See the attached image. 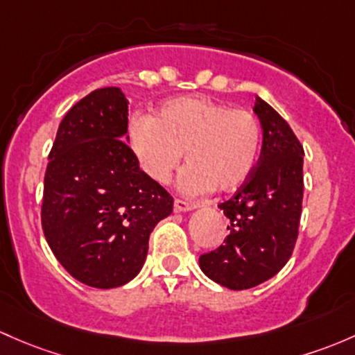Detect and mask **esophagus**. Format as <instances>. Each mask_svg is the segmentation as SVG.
<instances>
[{
	"label": "esophagus",
	"mask_w": 355,
	"mask_h": 355,
	"mask_svg": "<svg viewBox=\"0 0 355 355\" xmlns=\"http://www.w3.org/2000/svg\"><path fill=\"white\" fill-rule=\"evenodd\" d=\"M173 207H175V211L184 212V211H192V209H196L197 204L196 202H187V200H182V199H175Z\"/></svg>",
	"instance_id": "esophagus-1"
}]
</instances>
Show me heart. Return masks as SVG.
<instances>
[{
  "label": "heart",
  "instance_id": "obj_1",
  "mask_svg": "<svg viewBox=\"0 0 355 355\" xmlns=\"http://www.w3.org/2000/svg\"><path fill=\"white\" fill-rule=\"evenodd\" d=\"M130 146L149 178L166 184L185 153L180 185L187 193L233 192L252 175L262 148V128L252 112L207 96L163 103L155 119L137 115Z\"/></svg>",
  "mask_w": 355,
  "mask_h": 355
}]
</instances>
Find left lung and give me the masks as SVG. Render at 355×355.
<instances>
[{"instance_id":"1","label":"left lung","mask_w":355,"mask_h":355,"mask_svg":"<svg viewBox=\"0 0 355 355\" xmlns=\"http://www.w3.org/2000/svg\"><path fill=\"white\" fill-rule=\"evenodd\" d=\"M253 110L263 129L262 153L245 184L219 204L230 234L199 259L209 279L234 291L262 284L286 266L303 207V144L262 98Z\"/></svg>"}]
</instances>
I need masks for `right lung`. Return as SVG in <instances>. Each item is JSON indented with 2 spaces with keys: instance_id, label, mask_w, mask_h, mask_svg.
<instances>
[{
  "instance_id": "obj_1",
  "label": "right lung",
  "mask_w": 355,
  "mask_h": 355,
  "mask_svg": "<svg viewBox=\"0 0 355 355\" xmlns=\"http://www.w3.org/2000/svg\"><path fill=\"white\" fill-rule=\"evenodd\" d=\"M125 132L124 93H88L59 124L44 177L47 243L76 281L98 289L139 274L149 234L173 211V197L141 170Z\"/></svg>"
}]
</instances>
